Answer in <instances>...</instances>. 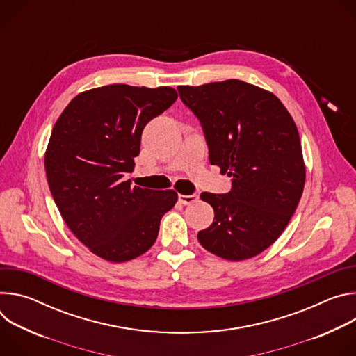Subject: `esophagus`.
<instances>
[{
  "label": "esophagus",
  "instance_id": "obj_1",
  "mask_svg": "<svg viewBox=\"0 0 356 356\" xmlns=\"http://www.w3.org/2000/svg\"><path fill=\"white\" fill-rule=\"evenodd\" d=\"M198 200V195L197 194H190V195H184V194H179V202H181V204H191V202L197 201Z\"/></svg>",
  "mask_w": 356,
  "mask_h": 356
}]
</instances>
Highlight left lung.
Listing matches in <instances>:
<instances>
[{
	"label": "left lung",
	"mask_w": 356,
	"mask_h": 356,
	"mask_svg": "<svg viewBox=\"0 0 356 356\" xmlns=\"http://www.w3.org/2000/svg\"><path fill=\"white\" fill-rule=\"evenodd\" d=\"M177 91L201 124L210 163L231 177V191L201 193L214 221L198 242L227 261L257 257L284 231L302 194L306 168L296 124L276 95L242 80Z\"/></svg>",
	"instance_id": "8db88e82"
}]
</instances>
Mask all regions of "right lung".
Masks as SVG:
<instances>
[{"label":"right lung","mask_w":356,"mask_h":356,"mask_svg":"<svg viewBox=\"0 0 356 356\" xmlns=\"http://www.w3.org/2000/svg\"><path fill=\"white\" fill-rule=\"evenodd\" d=\"M177 99L172 87L111 84L76 95L56 121L44 155L50 193L70 231L110 262L155 243L177 193L125 181L146 124Z\"/></svg>","instance_id":"obj_1"}]
</instances>
